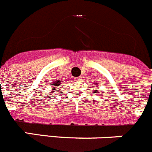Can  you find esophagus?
Returning a JSON list of instances; mask_svg holds the SVG:
<instances>
[{
  "mask_svg": "<svg viewBox=\"0 0 152 152\" xmlns=\"http://www.w3.org/2000/svg\"><path fill=\"white\" fill-rule=\"evenodd\" d=\"M73 79H74L75 81L79 82V81H80V80H81V78H80V77H75Z\"/></svg>",
  "mask_w": 152,
  "mask_h": 152,
  "instance_id": "esophagus-1",
  "label": "esophagus"
}]
</instances>
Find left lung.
Here are the masks:
<instances>
[{"label":"left lung","mask_w":152,"mask_h":152,"mask_svg":"<svg viewBox=\"0 0 152 152\" xmlns=\"http://www.w3.org/2000/svg\"><path fill=\"white\" fill-rule=\"evenodd\" d=\"M94 86H98V83H95V85H94ZM95 91V93H98V90H95V91Z\"/></svg>","instance_id":"obj_1"}]
</instances>
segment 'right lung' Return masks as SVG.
<instances>
[{
	"label": "right lung",
	"mask_w": 152,
	"mask_h": 152,
	"mask_svg": "<svg viewBox=\"0 0 152 152\" xmlns=\"http://www.w3.org/2000/svg\"><path fill=\"white\" fill-rule=\"evenodd\" d=\"M62 83L63 82L61 81V79H57V80L52 81V83H50V86H52V87H54V88H58V86H61V83ZM56 91H57V90H56Z\"/></svg>",
	"instance_id": "add662e5"
}]
</instances>
